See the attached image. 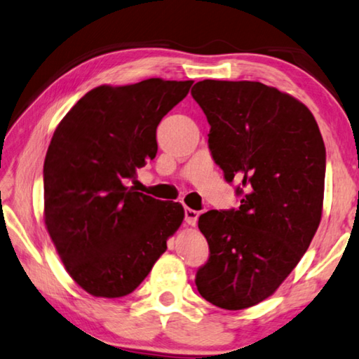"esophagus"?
Here are the masks:
<instances>
[{"label":"esophagus","mask_w":359,"mask_h":359,"mask_svg":"<svg viewBox=\"0 0 359 359\" xmlns=\"http://www.w3.org/2000/svg\"><path fill=\"white\" fill-rule=\"evenodd\" d=\"M197 219H198V211L191 210V208L184 210V221L187 225H196Z\"/></svg>","instance_id":"obj_1"}]
</instances>
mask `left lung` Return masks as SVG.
Wrapping results in <instances>:
<instances>
[{
	"label": "left lung",
	"instance_id": "left-lung-1",
	"mask_svg": "<svg viewBox=\"0 0 359 359\" xmlns=\"http://www.w3.org/2000/svg\"><path fill=\"white\" fill-rule=\"evenodd\" d=\"M192 97L211 126L208 147L238 210L198 217L210 259L196 285L211 304L241 311L278 290L322 219L326 151L304 104L260 81L203 80Z\"/></svg>",
	"mask_w": 359,
	"mask_h": 359
}]
</instances>
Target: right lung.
<instances>
[{"label": "right lung", "instance_id": "obj_1", "mask_svg": "<svg viewBox=\"0 0 359 359\" xmlns=\"http://www.w3.org/2000/svg\"><path fill=\"white\" fill-rule=\"evenodd\" d=\"M194 81L148 79L86 93L58 124L43 162V219L69 276L93 297L135 290L184 210L126 181L157 153L156 129Z\"/></svg>", "mask_w": 359, "mask_h": 359}]
</instances>
